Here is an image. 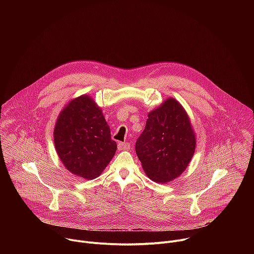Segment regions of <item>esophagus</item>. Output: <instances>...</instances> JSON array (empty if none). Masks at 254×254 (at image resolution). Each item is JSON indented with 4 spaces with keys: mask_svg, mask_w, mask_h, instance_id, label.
Listing matches in <instances>:
<instances>
[{
    "mask_svg": "<svg viewBox=\"0 0 254 254\" xmlns=\"http://www.w3.org/2000/svg\"><path fill=\"white\" fill-rule=\"evenodd\" d=\"M118 148L120 151H127V150H129L130 146L128 142H119Z\"/></svg>",
    "mask_w": 254,
    "mask_h": 254,
    "instance_id": "obj_1",
    "label": "esophagus"
}]
</instances>
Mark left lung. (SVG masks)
I'll list each match as a JSON object with an SVG mask.
<instances>
[{
    "mask_svg": "<svg viewBox=\"0 0 254 254\" xmlns=\"http://www.w3.org/2000/svg\"><path fill=\"white\" fill-rule=\"evenodd\" d=\"M135 153L147 176L168 183L188 167L196 149V137L183 106L170 97L148 115Z\"/></svg>",
    "mask_w": 254,
    "mask_h": 254,
    "instance_id": "1",
    "label": "left lung"
}]
</instances>
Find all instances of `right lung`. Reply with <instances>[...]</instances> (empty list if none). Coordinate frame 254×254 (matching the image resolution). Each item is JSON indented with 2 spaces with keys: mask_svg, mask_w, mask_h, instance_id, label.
<instances>
[{
  "mask_svg": "<svg viewBox=\"0 0 254 254\" xmlns=\"http://www.w3.org/2000/svg\"><path fill=\"white\" fill-rule=\"evenodd\" d=\"M53 134L64 167L86 180L97 178L117 151L102 111L88 95L68 102L57 119Z\"/></svg>",
  "mask_w": 254,
  "mask_h": 254,
  "instance_id": "1",
  "label": "right lung"
}]
</instances>
